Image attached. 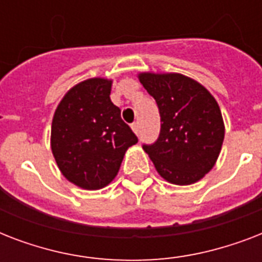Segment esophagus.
Instances as JSON below:
<instances>
[{"mask_svg":"<svg viewBox=\"0 0 262 262\" xmlns=\"http://www.w3.org/2000/svg\"><path fill=\"white\" fill-rule=\"evenodd\" d=\"M132 129H133V132H135L136 135H139V133H140V125H139V122H133V123H132Z\"/></svg>","mask_w":262,"mask_h":262,"instance_id":"1","label":"esophagus"}]
</instances>
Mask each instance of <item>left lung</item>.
<instances>
[{
    "mask_svg": "<svg viewBox=\"0 0 262 262\" xmlns=\"http://www.w3.org/2000/svg\"><path fill=\"white\" fill-rule=\"evenodd\" d=\"M140 83L156 100L160 133L155 143L143 144L166 181L190 185L216 163L224 139L219 104L205 88L178 73H141Z\"/></svg>",
    "mask_w": 262,
    "mask_h": 262,
    "instance_id": "obj_1",
    "label": "left lung"
}]
</instances>
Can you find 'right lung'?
Returning <instances> with one entry per match:
<instances>
[{
  "instance_id": "add662e5",
  "label": "right lung",
  "mask_w": 262,
  "mask_h": 262,
  "mask_svg": "<svg viewBox=\"0 0 262 262\" xmlns=\"http://www.w3.org/2000/svg\"><path fill=\"white\" fill-rule=\"evenodd\" d=\"M111 81L90 79L68 92L55 110L51 151L63 177L96 190L115 178L123 155L139 139L111 102Z\"/></svg>"
}]
</instances>
